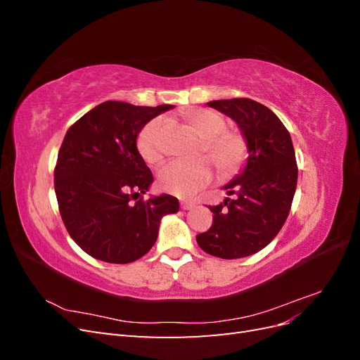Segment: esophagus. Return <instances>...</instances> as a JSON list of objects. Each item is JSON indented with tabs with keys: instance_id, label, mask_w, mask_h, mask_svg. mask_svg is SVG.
<instances>
[{
	"instance_id": "esophagus-1",
	"label": "esophagus",
	"mask_w": 360,
	"mask_h": 360,
	"mask_svg": "<svg viewBox=\"0 0 360 360\" xmlns=\"http://www.w3.org/2000/svg\"><path fill=\"white\" fill-rule=\"evenodd\" d=\"M180 207H181L183 210H191V209H193V207H195V202H192V201H181Z\"/></svg>"
}]
</instances>
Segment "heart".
<instances>
[{"label": "heart", "mask_w": 360, "mask_h": 360, "mask_svg": "<svg viewBox=\"0 0 360 360\" xmlns=\"http://www.w3.org/2000/svg\"><path fill=\"white\" fill-rule=\"evenodd\" d=\"M162 118L148 122L138 135L136 146L141 158L148 165H156L163 158L159 136ZM189 124L202 138L201 155L210 158L217 172L230 176L242 168L248 156L246 139L240 132L226 130L225 118L210 110H198L189 115ZM213 169L207 159L195 162H171L159 171L158 183L162 191L180 198H191L210 183Z\"/></svg>", "instance_id": "b5f03b06"}]
</instances>
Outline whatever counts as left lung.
<instances>
[{"label":"left lung","instance_id":"left-lung-1","mask_svg":"<svg viewBox=\"0 0 360 360\" xmlns=\"http://www.w3.org/2000/svg\"><path fill=\"white\" fill-rule=\"evenodd\" d=\"M207 106L234 120L249 156L243 171L224 186L234 200L209 205L213 224L197 242L213 257L243 258L266 248L285 224L297 186L296 155L290 132L267 106L243 97Z\"/></svg>","mask_w":360,"mask_h":360}]
</instances>
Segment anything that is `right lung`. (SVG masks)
Wrapping results in <instances>:
<instances>
[{
  "label": "right lung",
  "mask_w": 360,
  "mask_h": 360,
  "mask_svg": "<svg viewBox=\"0 0 360 360\" xmlns=\"http://www.w3.org/2000/svg\"><path fill=\"white\" fill-rule=\"evenodd\" d=\"M171 108L108 101L64 136L53 171L58 209L75 243L93 258L136 261L153 248L162 217L179 212L172 195L143 200L153 174L136 148L141 129Z\"/></svg>",
  "instance_id": "1"
}]
</instances>
